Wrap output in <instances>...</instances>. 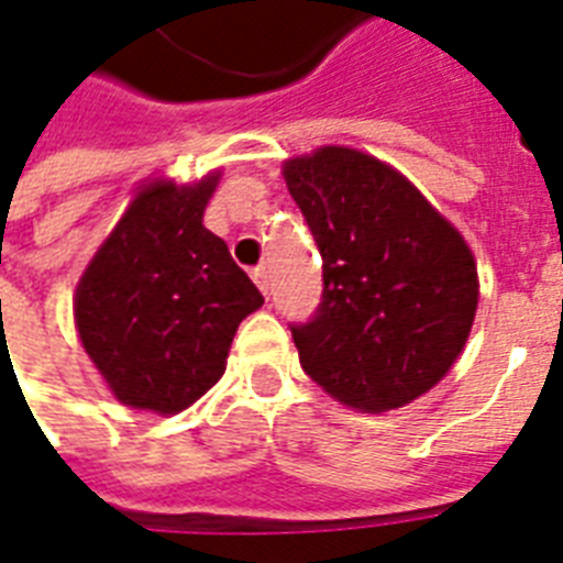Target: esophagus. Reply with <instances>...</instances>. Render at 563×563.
<instances>
[{"instance_id": "obj_1", "label": "esophagus", "mask_w": 563, "mask_h": 563, "mask_svg": "<svg viewBox=\"0 0 563 563\" xmlns=\"http://www.w3.org/2000/svg\"><path fill=\"white\" fill-rule=\"evenodd\" d=\"M251 277H254V283L260 286V291H263V295H268V291H272V272H268L265 265L254 268V272H251Z\"/></svg>"}]
</instances>
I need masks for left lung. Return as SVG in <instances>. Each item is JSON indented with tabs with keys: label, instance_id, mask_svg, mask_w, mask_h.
I'll use <instances>...</instances> for the list:
<instances>
[{
	"label": "left lung",
	"instance_id": "8db88e82",
	"mask_svg": "<svg viewBox=\"0 0 563 563\" xmlns=\"http://www.w3.org/2000/svg\"><path fill=\"white\" fill-rule=\"evenodd\" d=\"M324 260V291L291 324L300 365L335 400L400 409L453 368L471 335L479 277L464 236L397 169L324 145L283 163Z\"/></svg>",
	"mask_w": 563,
	"mask_h": 563
}]
</instances>
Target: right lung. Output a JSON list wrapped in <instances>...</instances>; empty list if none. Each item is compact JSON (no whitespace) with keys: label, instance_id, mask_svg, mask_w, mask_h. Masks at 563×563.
<instances>
[{"label":"right lung","instance_id":"1","mask_svg":"<svg viewBox=\"0 0 563 563\" xmlns=\"http://www.w3.org/2000/svg\"><path fill=\"white\" fill-rule=\"evenodd\" d=\"M219 172L136 189L75 289V327L119 402L175 415L219 383L263 295L203 228Z\"/></svg>","mask_w":563,"mask_h":563}]
</instances>
